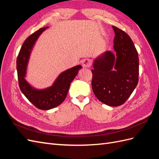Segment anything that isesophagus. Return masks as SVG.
Segmentation results:
<instances>
[{
  "instance_id": "obj_1",
  "label": "esophagus",
  "mask_w": 159,
  "mask_h": 159,
  "mask_svg": "<svg viewBox=\"0 0 159 159\" xmlns=\"http://www.w3.org/2000/svg\"><path fill=\"white\" fill-rule=\"evenodd\" d=\"M81 64H82V66L84 68H89L91 66V60L89 59H85L81 61Z\"/></svg>"
}]
</instances>
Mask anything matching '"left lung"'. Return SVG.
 I'll return each instance as SVG.
<instances>
[{
    "label": "left lung",
    "instance_id": "8db88e82",
    "mask_svg": "<svg viewBox=\"0 0 159 159\" xmlns=\"http://www.w3.org/2000/svg\"><path fill=\"white\" fill-rule=\"evenodd\" d=\"M112 27L115 52L106 51L95 59L91 86L99 101L115 107L125 102L137 85L139 61L131 38L122 30Z\"/></svg>",
    "mask_w": 159,
    "mask_h": 159
}]
</instances>
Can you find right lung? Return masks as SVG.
<instances>
[{
    "label": "right lung",
    "mask_w": 159,
    "mask_h": 159,
    "mask_svg": "<svg viewBox=\"0 0 159 159\" xmlns=\"http://www.w3.org/2000/svg\"><path fill=\"white\" fill-rule=\"evenodd\" d=\"M48 28V26L42 28L26 38L16 60L18 85L21 91L35 107L42 110L53 109L64 102L71 82L81 68V66L78 65L61 72L52 86L44 89L34 88L27 82L25 77L32 48L39 36Z\"/></svg>",
    "instance_id": "right-lung-1"
}]
</instances>
